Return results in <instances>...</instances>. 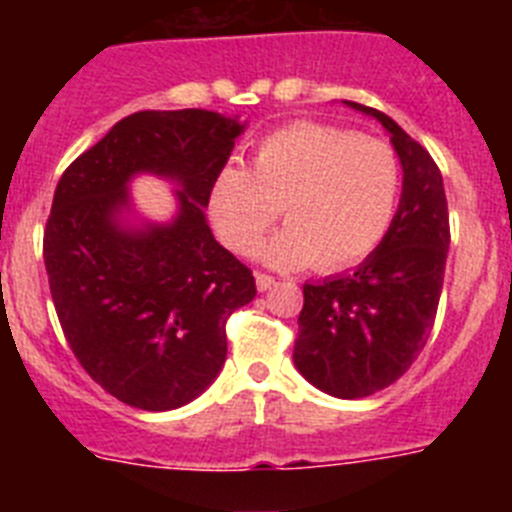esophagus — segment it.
Returning <instances> with one entry per match:
<instances>
[{"label": "esophagus", "instance_id": "obj_1", "mask_svg": "<svg viewBox=\"0 0 512 512\" xmlns=\"http://www.w3.org/2000/svg\"><path fill=\"white\" fill-rule=\"evenodd\" d=\"M253 277H256V287H259V292H266V289H271V284H274V277H271V274H264V271H256Z\"/></svg>", "mask_w": 512, "mask_h": 512}]
</instances>
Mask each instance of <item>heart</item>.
Wrapping results in <instances>:
<instances>
[{
  "label": "heart",
  "instance_id": "1",
  "mask_svg": "<svg viewBox=\"0 0 512 512\" xmlns=\"http://www.w3.org/2000/svg\"><path fill=\"white\" fill-rule=\"evenodd\" d=\"M400 187V158L384 140L295 122L261 140L251 169L230 164L215 176L210 215L225 246L251 253L282 207L287 228L259 248L261 259L328 274L377 251Z\"/></svg>",
  "mask_w": 512,
  "mask_h": 512
}]
</instances>
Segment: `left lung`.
Listing matches in <instances>:
<instances>
[{
	"label": "left lung",
	"mask_w": 512,
	"mask_h": 512,
	"mask_svg": "<svg viewBox=\"0 0 512 512\" xmlns=\"http://www.w3.org/2000/svg\"><path fill=\"white\" fill-rule=\"evenodd\" d=\"M346 104L390 130L402 164L400 207L384 241L354 274L302 287L292 359L318 390L354 400L390 387L423 351L436 323L451 230L431 153L384 112Z\"/></svg>",
	"instance_id": "1"
}]
</instances>
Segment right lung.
<instances>
[{
    "label": "right lung",
    "mask_w": 512,
    "mask_h": 512,
    "mask_svg": "<svg viewBox=\"0 0 512 512\" xmlns=\"http://www.w3.org/2000/svg\"><path fill=\"white\" fill-rule=\"evenodd\" d=\"M241 130L207 110L135 112L58 182L43 235L56 315L84 372L125 405L158 413L202 395L228 354L225 323L256 297L251 269L205 220ZM138 170L180 182L174 224L116 223Z\"/></svg>",
    "instance_id": "1"
}]
</instances>
